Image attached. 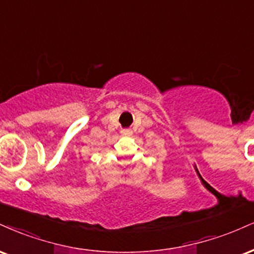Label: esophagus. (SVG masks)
<instances>
[{
    "instance_id": "1",
    "label": "esophagus",
    "mask_w": 254,
    "mask_h": 254,
    "mask_svg": "<svg viewBox=\"0 0 254 254\" xmlns=\"http://www.w3.org/2000/svg\"><path fill=\"white\" fill-rule=\"evenodd\" d=\"M121 133L123 136H129V135H131V131L127 130V129H123V130L121 131Z\"/></svg>"
}]
</instances>
